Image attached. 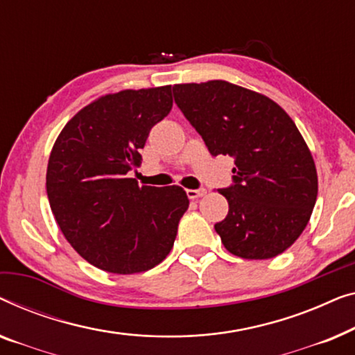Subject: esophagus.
I'll list each match as a JSON object with an SVG mask.
<instances>
[{"mask_svg":"<svg viewBox=\"0 0 355 355\" xmlns=\"http://www.w3.org/2000/svg\"><path fill=\"white\" fill-rule=\"evenodd\" d=\"M204 194H206V188H198V189H188V191H187V196H188L189 199H198V198H201V196H204Z\"/></svg>","mask_w":355,"mask_h":355,"instance_id":"esophagus-1","label":"esophagus"}]
</instances>
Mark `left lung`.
<instances>
[{
	"label": "left lung",
	"mask_w": 355,
	"mask_h": 355,
	"mask_svg": "<svg viewBox=\"0 0 355 355\" xmlns=\"http://www.w3.org/2000/svg\"><path fill=\"white\" fill-rule=\"evenodd\" d=\"M172 92L209 153L234 159L232 184L218 189L230 206L216 223L223 246L243 259L282 254L306 228L318 191L296 123L272 99L223 80L175 85Z\"/></svg>",
	"instance_id": "1"
}]
</instances>
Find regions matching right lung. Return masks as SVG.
Masks as SVG:
<instances>
[{
	"mask_svg": "<svg viewBox=\"0 0 355 355\" xmlns=\"http://www.w3.org/2000/svg\"><path fill=\"white\" fill-rule=\"evenodd\" d=\"M168 87L123 89L88 104L66 123L46 172L49 206L71 246L111 273L161 263L189 206L180 187H138L128 172L151 128L172 109Z\"/></svg>",
	"mask_w": 355,
	"mask_h": 355,
	"instance_id": "1",
	"label": "right lung"
}]
</instances>
